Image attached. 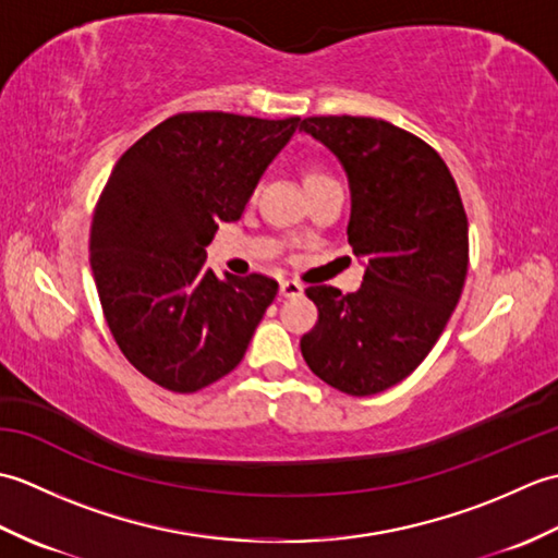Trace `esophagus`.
Here are the masks:
<instances>
[{"label": "esophagus", "mask_w": 558, "mask_h": 558, "mask_svg": "<svg viewBox=\"0 0 558 558\" xmlns=\"http://www.w3.org/2000/svg\"><path fill=\"white\" fill-rule=\"evenodd\" d=\"M302 292H304L302 282H298V280H280V294H282V298H300Z\"/></svg>", "instance_id": "esophagus-1"}]
</instances>
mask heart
I'll list each match as a JSON object with an SVG mask.
<instances>
[{"label":"heart","instance_id":"1","mask_svg":"<svg viewBox=\"0 0 558 558\" xmlns=\"http://www.w3.org/2000/svg\"><path fill=\"white\" fill-rule=\"evenodd\" d=\"M324 180H333V177L330 174H326L324 170H310L304 174V184L310 186V184H318V182H324Z\"/></svg>","mask_w":558,"mask_h":558}]
</instances>
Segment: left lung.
Here are the masks:
<instances>
[{
	"mask_svg": "<svg viewBox=\"0 0 558 558\" xmlns=\"http://www.w3.org/2000/svg\"><path fill=\"white\" fill-rule=\"evenodd\" d=\"M348 174V242L362 288L312 286L316 326L300 340L310 369L348 396H374L410 376L444 333L468 276V216L441 156L374 117H306Z\"/></svg>",
	"mask_w": 558,
	"mask_h": 558,
	"instance_id": "left-lung-1",
	"label": "left lung"
}]
</instances>
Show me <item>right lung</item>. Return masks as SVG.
<instances>
[{
  "label": "right lung",
  "instance_id": "add662e5",
  "mask_svg": "<svg viewBox=\"0 0 558 558\" xmlns=\"http://www.w3.org/2000/svg\"><path fill=\"white\" fill-rule=\"evenodd\" d=\"M300 117L184 112L138 138L114 165L93 213L90 268L105 318L136 369L194 393L242 362L278 282L218 278L206 246L242 218Z\"/></svg>",
  "mask_w": 558,
  "mask_h": 558
}]
</instances>
